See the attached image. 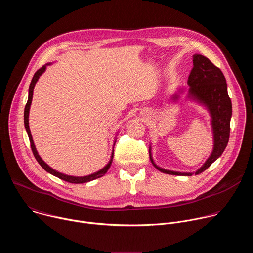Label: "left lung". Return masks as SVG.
<instances>
[{
  "label": "left lung",
  "instance_id": "left-lung-1",
  "mask_svg": "<svg viewBox=\"0 0 253 253\" xmlns=\"http://www.w3.org/2000/svg\"><path fill=\"white\" fill-rule=\"evenodd\" d=\"M187 83L189 85V97L205 105L211 115L214 139L213 151L203 166L195 172V175H197L206 170L216 159L220 157L226 148L230 134L232 105L227 93L226 80L221 70L202 55L195 54L193 56V68ZM174 98L177 97L175 96ZM149 156L154 167L163 173L182 176H191L193 174L162 169L154 163L150 149Z\"/></svg>",
  "mask_w": 253,
  "mask_h": 253
}]
</instances>
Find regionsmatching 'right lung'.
Wrapping results in <instances>:
<instances>
[{
    "label": "right lung",
    "mask_w": 253,
    "mask_h": 253,
    "mask_svg": "<svg viewBox=\"0 0 253 253\" xmlns=\"http://www.w3.org/2000/svg\"><path fill=\"white\" fill-rule=\"evenodd\" d=\"M46 70V66H43L42 68H40L36 73L34 74V77L31 81V84H30V88H29V97H28V101H27V104L25 106V111H24V123H25V128H26V131L28 133V136H29V139H30V143H31V148H32V151H33V154L36 158V160L38 161V163L49 173H51L52 175L62 179V180H65V181L67 182H70V183H86V182H89V181H92V180L94 179H97V178H100L102 177L103 175H105V173L108 171V169L110 168L111 166V163H112V159H113V153H112V156H111V159L109 161V163H108L103 169H101L100 171L98 172H95L91 175H88V176H83V177H76V176H69V175H66V174H63V173H60L56 170H54L53 168H51L48 164H46L42 158L39 156L37 150H36V147H35V144H34V141H33V138H32V135H31V131H30V127H29V112H30V106H31V103H32V98H33V91H34V87L36 85V83H37L39 77L44 73V71ZM116 142V141H115Z\"/></svg>",
    "instance_id": "add662e5"
}]
</instances>
